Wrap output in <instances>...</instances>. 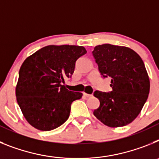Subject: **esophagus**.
Wrapping results in <instances>:
<instances>
[{
	"mask_svg": "<svg viewBox=\"0 0 159 159\" xmlns=\"http://www.w3.org/2000/svg\"><path fill=\"white\" fill-rule=\"evenodd\" d=\"M83 94H84V96H86V97H92V95H90V94L85 93V92H83Z\"/></svg>",
	"mask_w": 159,
	"mask_h": 159,
	"instance_id": "esophagus-1",
	"label": "esophagus"
}]
</instances>
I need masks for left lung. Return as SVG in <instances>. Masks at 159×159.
<instances>
[{
	"instance_id": "1",
	"label": "left lung",
	"mask_w": 159,
	"mask_h": 159,
	"mask_svg": "<svg viewBox=\"0 0 159 159\" xmlns=\"http://www.w3.org/2000/svg\"><path fill=\"white\" fill-rule=\"evenodd\" d=\"M102 77H111V92L95 91L100 102L94 116L107 127L131 123L143 109L150 92V80L144 63L134 50L105 43L92 52Z\"/></svg>"
}]
</instances>
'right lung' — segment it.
<instances>
[{
	"instance_id": "add662e5",
	"label": "right lung",
	"mask_w": 159,
	"mask_h": 159,
	"mask_svg": "<svg viewBox=\"0 0 159 159\" xmlns=\"http://www.w3.org/2000/svg\"><path fill=\"white\" fill-rule=\"evenodd\" d=\"M87 51L83 46L48 45L26 58L19 71L16 101L28 123L48 131L65 123L73 101L81 92L68 91L62 83L71 78L75 62Z\"/></svg>"
}]
</instances>
